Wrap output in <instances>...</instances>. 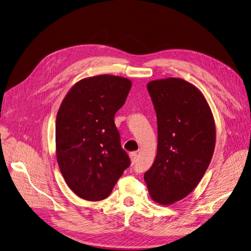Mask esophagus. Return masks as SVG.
I'll use <instances>...</instances> for the list:
<instances>
[{"mask_svg":"<svg viewBox=\"0 0 251 251\" xmlns=\"http://www.w3.org/2000/svg\"><path fill=\"white\" fill-rule=\"evenodd\" d=\"M130 158H131V162L132 163H135L136 162V158H137V152H131V153H130Z\"/></svg>","mask_w":251,"mask_h":251,"instance_id":"obj_1","label":"esophagus"}]
</instances>
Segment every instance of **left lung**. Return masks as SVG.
Listing matches in <instances>:
<instances>
[{
    "label": "left lung",
    "mask_w": 251,
    "mask_h": 251,
    "mask_svg": "<svg viewBox=\"0 0 251 251\" xmlns=\"http://www.w3.org/2000/svg\"><path fill=\"white\" fill-rule=\"evenodd\" d=\"M157 118V154L144 176L152 200L169 205L198 185L212 160L216 130L202 93L183 78L147 84Z\"/></svg>",
    "instance_id": "obj_1"
}]
</instances>
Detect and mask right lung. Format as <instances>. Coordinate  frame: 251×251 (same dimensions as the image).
Returning a JSON list of instances; mask_svg holds the SVG:
<instances>
[{
	"label": "right lung",
	"mask_w": 251,
	"mask_h": 251,
	"mask_svg": "<svg viewBox=\"0 0 251 251\" xmlns=\"http://www.w3.org/2000/svg\"><path fill=\"white\" fill-rule=\"evenodd\" d=\"M129 78L102 75L83 78L66 95L56 116L57 163L79 198L100 201L130 166L114 118L131 89Z\"/></svg>",
	"instance_id": "1"
}]
</instances>
